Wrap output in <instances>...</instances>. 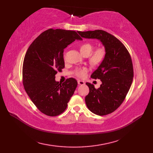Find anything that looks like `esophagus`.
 <instances>
[{
	"mask_svg": "<svg viewBox=\"0 0 153 153\" xmlns=\"http://www.w3.org/2000/svg\"><path fill=\"white\" fill-rule=\"evenodd\" d=\"M78 84L80 85H83L85 84V82L82 80H78Z\"/></svg>",
	"mask_w": 153,
	"mask_h": 153,
	"instance_id": "1",
	"label": "esophagus"
}]
</instances>
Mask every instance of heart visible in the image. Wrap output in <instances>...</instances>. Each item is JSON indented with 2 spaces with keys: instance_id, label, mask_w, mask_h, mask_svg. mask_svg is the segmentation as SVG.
<instances>
[{
  "instance_id": "heart-1",
  "label": "heart",
  "mask_w": 153,
  "mask_h": 153,
  "mask_svg": "<svg viewBox=\"0 0 153 153\" xmlns=\"http://www.w3.org/2000/svg\"><path fill=\"white\" fill-rule=\"evenodd\" d=\"M92 48H93V46H92V44L89 43H84L80 46L79 50L81 54L83 55H87V56L89 54H90L89 55V60L92 64H100L103 61L105 57V50L103 47H98L92 51L91 53V52L92 51ZM91 52V53H90ZM87 71V68L79 69L76 71V75L80 78L84 77L86 75Z\"/></svg>"
}]
</instances>
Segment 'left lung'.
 I'll use <instances>...</instances> for the list:
<instances>
[{
  "label": "left lung",
  "mask_w": 153,
  "mask_h": 153,
  "mask_svg": "<svg viewBox=\"0 0 153 153\" xmlns=\"http://www.w3.org/2000/svg\"><path fill=\"white\" fill-rule=\"evenodd\" d=\"M77 32L83 38L100 41L105 48L103 61L91 76L92 78L100 79L101 84L96 89L93 84L87 82L89 93L85 101L92 113L107 115L121 105L130 89L133 78L131 57L121 41L104 30Z\"/></svg>",
  "instance_id": "obj_1"
}]
</instances>
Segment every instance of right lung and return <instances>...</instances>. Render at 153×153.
<instances>
[{"mask_svg": "<svg viewBox=\"0 0 153 153\" xmlns=\"http://www.w3.org/2000/svg\"><path fill=\"white\" fill-rule=\"evenodd\" d=\"M75 40H82L76 32L48 29L30 45L23 64V84L27 94L41 112L57 116L67 108L77 87V81L68 78L55 80L57 71L64 68V49Z\"/></svg>", "mask_w": 153, "mask_h": 153, "instance_id": "add662e5", "label": "right lung"}]
</instances>
